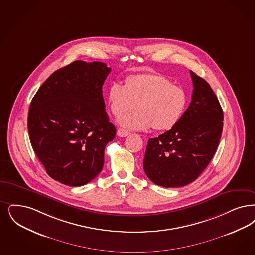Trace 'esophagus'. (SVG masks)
<instances>
[{
  "instance_id": "34e87169",
  "label": "esophagus",
  "mask_w": 255,
  "mask_h": 255,
  "mask_svg": "<svg viewBox=\"0 0 255 255\" xmlns=\"http://www.w3.org/2000/svg\"><path fill=\"white\" fill-rule=\"evenodd\" d=\"M129 133H130V132H127L126 130H124V129H122V128L118 129V131H117V134H118V135H119L120 137H125V136L129 135Z\"/></svg>"
}]
</instances>
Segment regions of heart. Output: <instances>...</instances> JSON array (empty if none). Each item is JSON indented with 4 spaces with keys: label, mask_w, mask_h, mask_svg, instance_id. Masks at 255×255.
<instances>
[{
    "label": "heart",
    "mask_w": 255,
    "mask_h": 255,
    "mask_svg": "<svg viewBox=\"0 0 255 255\" xmlns=\"http://www.w3.org/2000/svg\"><path fill=\"white\" fill-rule=\"evenodd\" d=\"M107 100L113 115L117 118L131 110H138L119 120L126 129L144 131L153 126L156 131L172 129L181 119L188 103V95L182 87L173 85L160 74L132 75L112 82Z\"/></svg>",
    "instance_id": "1"
}]
</instances>
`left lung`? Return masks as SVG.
I'll return each mask as SVG.
<instances>
[{
    "label": "left lung",
    "mask_w": 255,
    "mask_h": 255,
    "mask_svg": "<svg viewBox=\"0 0 255 255\" xmlns=\"http://www.w3.org/2000/svg\"><path fill=\"white\" fill-rule=\"evenodd\" d=\"M192 102L173 128L150 138L143 160L149 179L165 188L194 181L212 160L223 130V110L210 84L190 71Z\"/></svg>",
    "instance_id": "obj_1"
}]
</instances>
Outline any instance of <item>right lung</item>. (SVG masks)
I'll list each match as a JSON object with an SVG mask.
<instances>
[{
    "label": "right lung",
    "mask_w": 255,
    "mask_h": 255,
    "mask_svg": "<svg viewBox=\"0 0 255 255\" xmlns=\"http://www.w3.org/2000/svg\"><path fill=\"white\" fill-rule=\"evenodd\" d=\"M110 71L100 61H74L51 74L31 101L32 148L48 175L64 185H85L102 170L105 147L116 136L102 97Z\"/></svg>",
    "instance_id": "right-lung-1"
}]
</instances>
